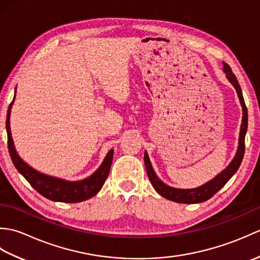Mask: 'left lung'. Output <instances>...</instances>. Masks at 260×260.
Returning a JSON list of instances; mask_svg holds the SVG:
<instances>
[{"label": "left lung", "mask_w": 260, "mask_h": 260, "mask_svg": "<svg viewBox=\"0 0 260 260\" xmlns=\"http://www.w3.org/2000/svg\"><path fill=\"white\" fill-rule=\"evenodd\" d=\"M223 71L225 76H227L228 80L231 82V85L235 87L237 91V95L239 97V101L242 107V123L240 126V133H239V145L238 150H237L236 155L230 164L225 168L221 173L218 174L214 179L211 181L207 182L206 184H203L196 189H176V187H172L168 184H165L157 178V175L154 172L152 168V164L150 158H148L147 153H144V163L146 168V172L148 175V179H150L151 183L154 189L164 197L165 199H169L171 201L179 202V203H200L209 200L210 198H212L215 193H217L224 184L233 178V175L237 172V170L239 169L240 164L242 162V158H244L245 154V136L247 133V127H248V112L247 107L244 101V96H242V91L238 80H237L236 76L234 75L233 70L229 67L228 63L223 62Z\"/></svg>", "instance_id": "obj_1"}]
</instances>
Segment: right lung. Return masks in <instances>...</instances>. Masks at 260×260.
<instances>
[{
    "instance_id": "obj_1",
    "label": "right lung",
    "mask_w": 260,
    "mask_h": 260,
    "mask_svg": "<svg viewBox=\"0 0 260 260\" xmlns=\"http://www.w3.org/2000/svg\"><path fill=\"white\" fill-rule=\"evenodd\" d=\"M16 92V88H15ZM15 98V95H14ZM14 98L12 103L10 104L7 115V133H8V147L10 156L16 170L24 176V179L29 182L31 186L40 193L41 196L49 199L51 201L66 202V203H76L88 200V199L96 196L101 191L105 181L109 174L110 167H112L114 151L110 150L106 157L103 161L102 165L95 172L88 178L80 181H66L63 179H58L54 176H50L38 172L37 170L27 165L22 159L19 154L16 153L14 143L11 136L10 128V115L11 108L14 103Z\"/></svg>"
}]
</instances>
